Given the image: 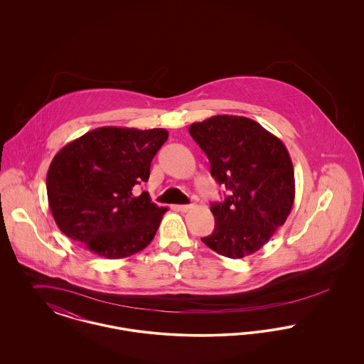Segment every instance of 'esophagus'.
Returning <instances> with one entry per match:
<instances>
[{"mask_svg": "<svg viewBox=\"0 0 364 364\" xmlns=\"http://www.w3.org/2000/svg\"><path fill=\"white\" fill-rule=\"evenodd\" d=\"M191 208H193V205H180V206H177V210L181 211V213H187V211H190Z\"/></svg>", "mask_w": 364, "mask_h": 364, "instance_id": "esophagus-1", "label": "esophagus"}]
</instances>
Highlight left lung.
I'll return each instance as SVG.
<instances>
[{
    "label": "left lung",
    "mask_w": 364,
    "mask_h": 364,
    "mask_svg": "<svg viewBox=\"0 0 364 364\" xmlns=\"http://www.w3.org/2000/svg\"><path fill=\"white\" fill-rule=\"evenodd\" d=\"M188 131L208 156L211 176L229 190L224 202L211 205L215 228L200 240L232 259L257 252L294 206V165L285 144L242 116H213Z\"/></svg>",
    "instance_id": "8db88e82"
}]
</instances>
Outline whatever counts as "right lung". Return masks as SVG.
<instances>
[{
  "instance_id": "add662e5",
  "label": "right lung",
  "mask_w": 364,
  "mask_h": 364,
  "mask_svg": "<svg viewBox=\"0 0 364 364\" xmlns=\"http://www.w3.org/2000/svg\"><path fill=\"white\" fill-rule=\"evenodd\" d=\"M164 128L102 127L72 140L53 158L46 177L53 218L70 239L90 252L122 259L146 248L166 208L143 191L150 165L168 140Z\"/></svg>"
}]
</instances>
